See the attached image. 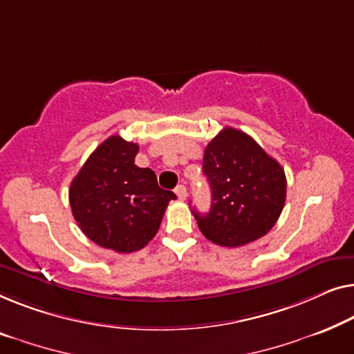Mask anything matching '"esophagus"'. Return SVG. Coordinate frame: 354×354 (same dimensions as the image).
<instances>
[{
    "mask_svg": "<svg viewBox=\"0 0 354 354\" xmlns=\"http://www.w3.org/2000/svg\"><path fill=\"white\" fill-rule=\"evenodd\" d=\"M174 192H176L177 198L180 199V201H185L187 196H188V193H187V187H185V185H178L176 189H174Z\"/></svg>",
    "mask_w": 354,
    "mask_h": 354,
    "instance_id": "1",
    "label": "esophagus"
}]
</instances>
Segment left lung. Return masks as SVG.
Here are the masks:
<instances>
[{
  "mask_svg": "<svg viewBox=\"0 0 354 354\" xmlns=\"http://www.w3.org/2000/svg\"><path fill=\"white\" fill-rule=\"evenodd\" d=\"M203 171L212 192L207 214L193 209L204 236L239 248L274 227L286 201V174L252 137L225 127L207 143Z\"/></svg>",
  "mask_w": 354,
  "mask_h": 354,
  "instance_id": "left-lung-1",
  "label": "left lung"
}]
</instances>
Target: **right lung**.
<instances>
[{"mask_svg": "<svg viewBox=\"0 0 354 354\" xmlns=\"http://www.w3.org/2000/svg\"><path fill=\"white\" fill-rule=\"evenodd\" d=\"M139 145L111 136L95 148L71 180L68 198L78 227L97 245L136 252L158 233L171 199L156 174L136 166Z\"/></svg>", "mask_w": 354, "mask_h": 354, "instance_id": "obj_1", "label": "right lung"}]
</instances>
